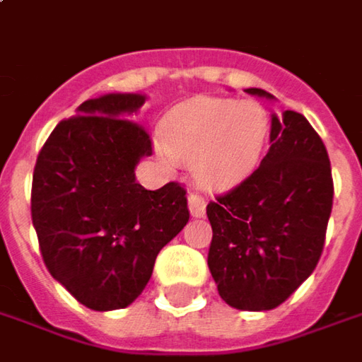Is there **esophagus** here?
I'll use <instances>...</instances> for the list:
<instances>
[{"label":"esophagus","mask_w":362,"mask_h":362,"mask_svg":"<svg viewBox=\"0 0 362 362\" xmlns=\"http://www.w3.org/2000/svg\"><path fill=\"white\" fill-rule=\"evenodd\" d=\"M188 209L194 217H202L206 214V199L199 194H189L188 196Z\"/></svg>","instance_id":"34e87169"}]
</instances>
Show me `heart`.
Instances as JSON below:
<instances>
[{
    "instance_id": "obj_1",
    "label": "heart",
    "mask_w": 362,
    "mask_h": 362,
    "mask_svg": "<svg viewBox=\"0 0 362 362\" xmlns=\"http://www.w3.org/2000/svg\"><path fill=\"white\" fill-rule=\"evenodd\" d=\"M269 129V113L252 100L196 98L166 117L158 153L192 164L204 188L223 192L257 168Z\"/></svg>"
}]
</instances>
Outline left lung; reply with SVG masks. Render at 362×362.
<instances>
[{"label": "left lung", "mask_w": 362, "mask_h": 362, "mask_svg": "<svg viewBox=\"0 0 362 362\" xmlns=\"http://www.w3.org/2000/svg\"><path fill=\"white\" fill-rule=\"evenodd\" d=\"M245 92L272 100L260 88ZM331 206V164L320 135L302 113L272 115L259 168L207 204V267L219 296L245 312L288 300L322 257Z\"/></svg>", "instance_id": "1"}]
</instances>
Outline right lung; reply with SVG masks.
<instances>
[{
    "instance_id": "add662e5",
    "label": "right lung",
    "mask_w": 362,
    "mask_h": 362,
    "mask_svg": "<svg viewBox=\"0 0 362 362\" xmlns=\"http://www.w3.org/2000/svg\"><path fill=\"white\" fill-rule=\"evenodd\" d=\"M145 100L107 93L84 102L50 133L33 173L31 217L42 260L95 312L133 304L156 255L189 219L178 182L145 189L135 180L139 160L153 155L148 133L131 119Z\"/></svg>"
}]
</instances>
